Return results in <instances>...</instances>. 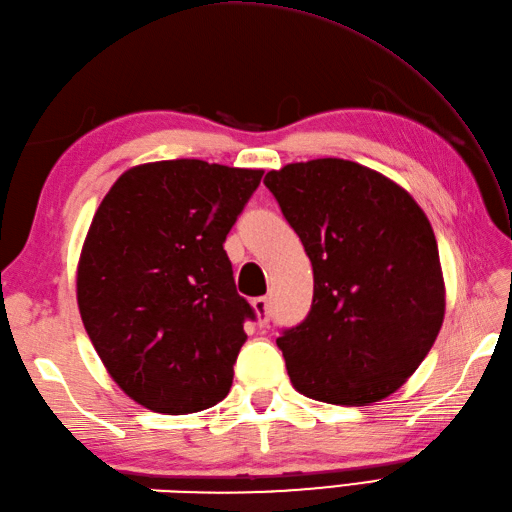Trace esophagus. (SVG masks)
Returning a JSON list of instances; mask_svg holds the SVG:
<instances>
[{
    "instance_id": "esophagus-1",
    "label": "esophagus",
    "mask_w": 512,
    "mask_h": 512,
    "mask_svg": "<svg viewBox=\"0 0 512 512\" xmlns=\"http://www.w3.org/2000/svg\"><path fill=\"white\" fill-rule=\"evenodd\" d=\"M250 306H253L255 314H257L259 328H266L268 321H270V306H268V299H266V297H257V299L250 301Z\"/></svg>"
}]
</instances>
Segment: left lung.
<instances>
[{
	"instance_id": "obj_1",
	"label": "left lung",
	"mask_w": 512,
	"mask_h": 512,
	"mask_svg": "<svg viewBox=\"0 0 512 512\" xmlns=\"http://www.w3.org/2000/svg\"><path fill=\"white\" fill-rule=\"evenodd\" d=\"M264 184L312 262L308 317L277 339L299 394L363 407L394 394L444 321L438 242L411 195L358 162L319 158Z\"/></svg>"
}]
</instances>
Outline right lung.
Returning a JSON list of instances; mask_svg holds the SVG:
<instances>
[{"label":"right lung","mask_w":512,"mask_h":512,"mask_svg":"<svg viewBox=\"0 0 512 512\" xmlns=\"http://www.w3.org/2000/svg\"><path fill=\"white\" fill-rule=\"evenodd\" d=\"M262 169L160 160L127 169L94 213L76 268L79 312L107 372L156 413L224 400L255 319L224 242Z\"/></svg>","instance_id":"add662e5"}]
</instances>
